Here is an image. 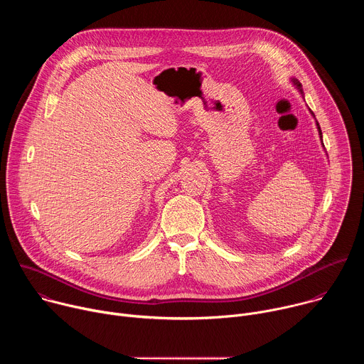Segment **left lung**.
I'll return each instance as SVG.
<instances>
[{
	"label": "left lung",
	"mask_w": 364,
	"mask_h": 364,
	"mask_svg": "<svg viewBox=\"0 0 364 364\" xmlns=\"http://www.w3.org/2000/svg\"><path fill=\"white\" fill-rule=\"evenodd\" d=\"M294 83H296V86H298V87H299V90H301V85H299V83H298V82H296V80H294ZM301 92H302V90H301ZM317 127H318V131H320V136H321V138H323V135H321V128H320V125H318V122H317Z\"/></svg>",
	"instance_id": "left-lung-1"
}]
</instances>
